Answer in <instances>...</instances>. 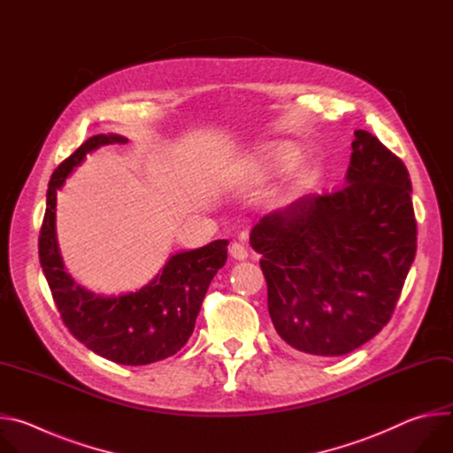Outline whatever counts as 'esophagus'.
I'll return each instance as SVG.
<instances>
[{
	"label": "esophagus",
	"instance_id": "esophagus-1",
	"mask_svg": "<svg viewBox=\"0 0 453 453\" xmlns=\"http://www.w3.org/2000/svg\"><path fill=\"white\" fill-rule=\"evenodd\" d=\"M229 254L234 257V260H245V257L249 256L247 252V247L240 242H233L231 247H229Z\"/></svg>",
	"mask_w": 453,
	"mask_h": 453
}]
</instances>
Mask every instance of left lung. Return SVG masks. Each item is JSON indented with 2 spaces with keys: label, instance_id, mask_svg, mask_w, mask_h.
Listing matches in <instances>:
<instances>
[{
  "label": "left lung",
  "instance_id": "8db88e82",
  "mask_svg": "<svg viewBox=\"0 0 453 453\" xmlns=\"http://www.w3.org/2000/svg\"><path fill=\"white\" fill-rule=\"evenodd\" d=\"M351 147L341 189L265 215L249 238L278 335L319 357L346 355L391 320L416 256L407 166L367 131Z\"/></svg>",
  "mask_w": 453,
  "mask_h": 453
}]
</instances>
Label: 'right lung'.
Segmentation results:
<instances>
[{
  "label": "right lung",
  "mask_w": 453,
  "mask_h": 453,
  "mask_svg": "<svg viewBox=\"0 0 453 453\" xmlns=\"http://www.w3.org/2000/svg\"><path fill=\"white\" fill-rule=\"evenodd\" d=\"M127 143L116 134L84 142L53 172L39 234V260L53 301L70 334L96 355L123 365H147L175 355L196 328V319L213 276L227 260V240L173 254L145 287L123 296H100L77 285L64 271L55 236L57 189L86 154L104 145Z\"/></svg>",
  "instance_id": "right-lung-1"
}]
</instances>
